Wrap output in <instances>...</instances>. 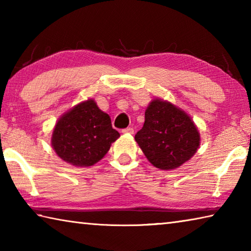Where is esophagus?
Wrapping results in <instances>:
<instances>
[{
  "label": "esophagus",
  "mask_w": 251,
  "mask_h": 251,
  "mask_svg": "<svg viewBox=\"0 0 251 251\" xmlns=\"http://www.w3.org/2000/svg\"><path fill=\"white\" fill-rule=\"evenodd\" d=\"M123 134H134V129L131 127H127V128L122 130Z\"/></svg>",
  "instance_id": "1"
}]
</instances>
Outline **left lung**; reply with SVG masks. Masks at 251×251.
Returning a JSON list of instances; mask_svg holds the SVG:
<instances>
[{
  "label": "left lung",
  "mask_w": 251,
  "mask_h": 251,
  "mask_svg": "<svg viewBox=\"0 0 251 251\" xmlns=\"http://www.w3.org/2000/svg\"><path fill=\"white\" fill-rule=\"evenodd\" d=\"M135 140L152 166L172 170L194 156L201 136L188 113L156 98L146 108L144 126Z\"/></svg>",
  "instance_id": "1"
}]
</instances>
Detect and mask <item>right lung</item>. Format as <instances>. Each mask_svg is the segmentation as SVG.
I'll return each mask as SVG.
<instances>
[{
	"instance_id": "1",
	"label": "right lung",
	"mask_w": 251,
	"mask_h": 251,
	"mask_svg": "<svg viewBox=\"0 0 251 251\" xmlns=\"http://www.w3.org/2000/svg\"><path fill=\"white\" fill-rule=\"evenodd\" d=\"M120 137L111 117L93 99L76 104L57 121L51 146L61 160L75 167H91L105 156Z\"/></svg>"
}]
</instances>
